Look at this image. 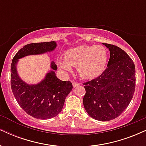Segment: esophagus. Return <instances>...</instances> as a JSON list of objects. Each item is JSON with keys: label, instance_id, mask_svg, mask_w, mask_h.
<instances>
[{"label": "esophagus", "instance_id": "esophagus-1", "mask_svg": "<svg viewBox=\"0 0 146 146\" xmlns=\"http://www.w3.org/2000/svg\"><path fill=\"white\" fill-rule=\"evenodd\" d=\"M72 84H73V88H75V87H77L78 86H79V85H80V83L77 82H75V81H73Z\"/></svg>", "mask_w": 146, "mask_h": 146}]
</instances>
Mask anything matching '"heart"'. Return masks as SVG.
Returning a JSON list of instances; mask_svg holds the SVG:
<instances>
[{"label":"heart","mask_w":146,"mask_h":146,"mask_svg":"<svg viewBox=\"0 0 146 146\" xmlns=\"http://www.w3.org/2000/svg\"><path fill=\"white\" fill-rule=\"evenodd\" d=\"M107 61L108 53L104 46L81 45L66 51L64 60H59L58 64L65 71H71V66H75L82 78L93 79L103 73Z\"/></svg>","instance_id":"heart-1"}]
</instances>
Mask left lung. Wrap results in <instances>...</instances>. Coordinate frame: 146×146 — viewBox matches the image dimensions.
Segmentation results:
<instances>
[{
	"instance_id": "obj_1",
	"label": "left lung",
	"mask_w": 146,
	"mask_h": 146,
	"mask_svg": "<svg viewBox=\"0 0 146 146\" xmlns=\"http://www.w3.org/2000/svg\"><path fill=\"white\" fill-rule=\"evenodd\" d=\"M110 51L105 71L98 78L84 83L86 94L83 104L87 113L98 121L119 116L128 107L135 90V66L121 48L103 43Z\"/></svg>"
}]
</instances>
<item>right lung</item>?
I'll use <instances>...</instances> for the list:
<instances>
[{"label":"right lung","instance_id":"1","mask_svg":"<svg viewBox=\"0 0 146 146\" xmlns=\"http://www.w3.org/2000/svg\"><path fill=\"white\" fill-rule=\"evenodd\" d=\"M56 46L54 41L25 45L15 55L11 64V88L16 101L28 115L39 119L53 118L62 111L73 85L70 81H62L57 78L54 71L58 67L54 62L51 63L52 71L37 84L23 81L18 75L16 65L20 58L52 51Z\"/></svg>","mask_w":146,"mask_h":146}]
</instances>
